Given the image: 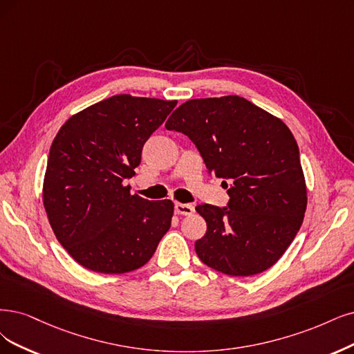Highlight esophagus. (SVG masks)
I'll use <instances>...</instances> for the list:
<instances>
[{"label":"esophagus","mask_w":354,"mask_h":354,"mask_svg":"<svg viewBox=\"0 0 354 354\" xmlns=\"http://www.w3.org/2000/svg\"><path fill=\"white\" fill-rule=\"evenodd\" d=\"M175 213L176 214H182V216H189L194 213V207L191 204H182V203H176L175 204Z\"/></svg>","instance_id":"obj_1"}]
</instances>
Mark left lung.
I'll list each match as a JSON object with an SVG mask.
<instances>
[{"mask_svg": "<svg viewBox=\"0 0 354 354\" xmlns=\"http://www.w3.org/2000/svg\"><path fill=\"white\" fill-rule=\"evenodd\" d=\"M165 127L188 136L208 174L227 188V207H195L207 223L195 242L198 258L234 277L272 267L302 226L308 204L292 131L239 96L188 100Z\"/></svg>", "mask_w": 354, "mask_h": 354, "instance_id": "obj_1", "label": "left lung"}]
</instances>
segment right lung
<instances>
[{
    "label": "right lung",
    "mask_w": 354,
    "mask_h": 354,
    "mask_svg": "<svg viewBox=\"0 0 354 354\" xmlns=\"http://www.w3.org/2000/svg\"><path fill=\"white\" fill-rule=\"evenodd\" d=\"M176 103L116 95L73 115L52 141L44 205L58 242L84 268L134 271L169 230L174 203L131 195L122 182Z\"/></svg>",
    "instance_id": "1"
}]
</instances>
